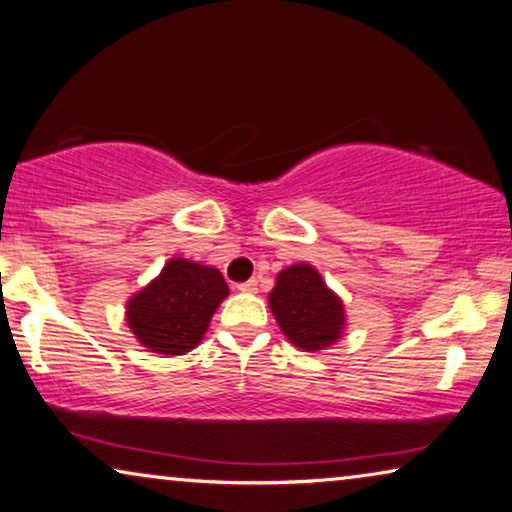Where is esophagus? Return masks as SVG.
Masks as SVG:
<instances>
[{
    "instance_id": "esophagus-1",
    "label": "esophagus",
    "mask_w": 512,
    "mask_h": 512,
    "mask_svg": "<svg viewBox=\"0 0 512 512\" xmlns=\"http://www.w3.org/2000/svg\"><path fill=\"white\" fill-rule=\"evenodd\" d=\"M236 289H239V292L255 294V292H257V280H246V282H239V285H236Z\"/></svg>"
}]
</instances>
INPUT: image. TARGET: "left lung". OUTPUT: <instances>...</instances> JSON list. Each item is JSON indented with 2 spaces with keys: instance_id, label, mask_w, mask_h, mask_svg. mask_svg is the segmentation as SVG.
Instances as JSON below:
<instances>
[{
  "instance_id": "left-lung-1",
  "label": "left lung",
  "mask_w": 512,
  "mask_h": 512,
  "mask_svg": "<svg viewBox=\"0 0 512 512\" xmlns=\"http://www.w3.org/2000/svg\"><path fill=\"white\" fill-rule=\"evenodd\" d=\"M269 305L282 333L303 352L333 345L345 326L342 301L310 264H294L280 271Z\"/></svg>"
}]
</instances>
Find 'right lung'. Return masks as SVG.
Segmentation results:
<instances>
[{
    "instance_id": "add662e5",
    "label": "right lung",
    "mask_w": 512,
    "mask_h": 512,
    "mask_svg": "<svg viewBox=\"0 0 512 512\" xmlns=\"http://www.w3.org/2000/svg\"><path fill=\"white\" fill-rule=\"evenodd\" d=\"M230 294L218 269L174 257L128 301V326L151 352L181 356L200 345L213 312Z\"/></svg>"
}]
</instances>
